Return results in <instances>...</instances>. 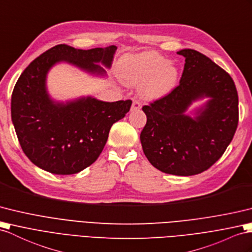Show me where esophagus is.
<instances>
[{
	"label": "esophagus",
	"mask_w": 252,
	"mask_h": 252,
	"mask_svg": "<svg viewBox=\"0 0 252 252\" xmlns=\"http://www.w3.org/2000/svg\"><path fill=\"white\" fill-rule=\"evenodd\" d=\"M141 102L139 101V100H133L132 101V106H131V110L132 111H136V110H139V109H141Z\"/></svg>",
	"instance_id": "1"
}]
</instances>
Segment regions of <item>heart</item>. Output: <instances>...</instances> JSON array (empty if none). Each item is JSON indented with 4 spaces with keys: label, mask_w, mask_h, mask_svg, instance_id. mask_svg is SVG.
Masks as SVG:
<instances>
[{
    "label": "heart",
    "mask_w": 252,
    "mask_h": 252,
    "mask_svg": "<svg viewBox=\"0 0 252 252\" xmlns=\"http://www.w3.org/2000/svg\"><path fill=\"white\" fill-rule=\"evenodd\" d=\"M123 81L142 83L141 94L147 99H158L168 95L179 80V68L168 59L154 51L126 55L120 63Z\"/></svg>",
    "instance_id": "1"
}]
</instances>
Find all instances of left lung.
<instances>
[{"label": "left lung", "mask_w": 252, "mask_h": 252, "mask_svg": "<svg viewBox=\"0 0 252 252\" xmlns=\"http://www.w3.org/2000/svg\"><path fill=\"white\" fill-rule=\"evenodd\" d=\"M185 58L180 84L143 106L146 124L140 140L149 161L161 172L189 176L211 168L222 156L238 125V95L228 72L192 49ZM210 96L194 118L185 112L192 101Z\"/></svg>", "instance_id": "1"}]
</instances>
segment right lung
<instances>
[{
  "instance_id": "obj_1",
  "label": "right lung",
  "mask_w": 252,
  "mask_h": 252,
  "mask_svg": "<svg viewBox=\"0 0 252 252\" xmlns=\"http://www.w3.org/2000/svg\"><path fill=\"white\" fill-rule=\"evenodd\" d=\"M116 47L90 50L58 45L36 58L18 79L11 95V121L21 149L35 165L59 175L75 174L99 157L110 128L129 111L132 101L107 102L82 97L53 101L46 88L49 69L67 62L94 75H106L97 65L111 66Z\"/></svg>"
}]
</instances>
